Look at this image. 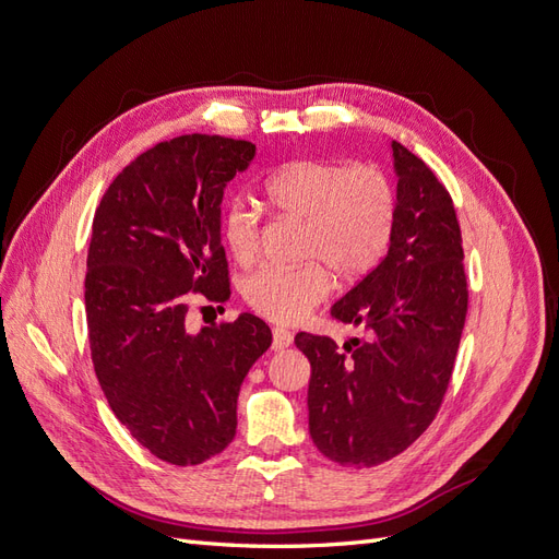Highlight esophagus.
Listing matches in <instances>:
<instances>
[{"label":"esophagus","instance_id":"34e87169","mask_svg":"<svg viewBox=\"0 0 559 559\" xmlns=\"http://www.w3.org/2000/svg\"><path fill=\"white\" fill-rule=\"evenodd\" d=\"M294 343V333L292 331H286V329H282V326H275L273 329V349H277V352H282V349H286Z\"/></svg>","mask_w":559,"mask_h":559}]
</instances>
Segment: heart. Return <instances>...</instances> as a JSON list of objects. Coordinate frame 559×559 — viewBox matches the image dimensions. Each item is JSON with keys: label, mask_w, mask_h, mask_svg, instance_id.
<instances>
[{"label": "heart", "mask_w": 559, "mask_h": 559, "mask_svg": "<svg viewBox=\"0 0 559 559\" xmlns=\"http://www.w3.org/2000/svg\"><path fill=\"white\" fill-rule=\"evenodd\" d=\"M263 193L277 214L306 222V257L300 267L265 265L249 275L242 294L270 321L296 324L331 292V265L345 280L359 277L384 257L394 233L396 195L376 165L302 158L267 177ZM222 238L240 265L257 261L261 218L235 200L222 216Z\"/></svg>", "instance_id": "heart-1"}]
</instances>
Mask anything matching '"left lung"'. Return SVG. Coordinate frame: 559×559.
<instances>
[{
    "instance_id": "obj_1",
    "label": "left lung",
    "mask_w": 559,
    "mask_h": 559,
    "mask_svg": "<svg viewBox=\"0 0 559 559\" xmlns=\"http://www.w3.org/2000/svg\"><path fill=\"white\" fill-rule=\"evenodd\" d=\"M396 218L386 257L331 308L368 337L337 347L298 333L312 376L310 436L343 466H376L413 445L452 378L468 308L464 249L452 198L425 160L392 142Z\"/></svg>"
}]
</instances>
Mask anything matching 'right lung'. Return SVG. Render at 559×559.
Listing matches in <instances>:
<instances>
[{"mask_svg": "<svg viewBox=\"0 0 559 559\" xmlns=\"http://www.w3.org/2000/svg\"><path fill=\"white\" fill-rule=\"evenodd\" d=\"M257 146L181 134L134 158L93 218L86 321L95 376L118 421L158 460L193 466L235 436L249 368L273 343L263 319L186 329L189 292L226 300L222 200Z\"/></svg>", "mask_w": 559, "mask_h": 559, "instance_id": "1", "label": "right lung"}]
</instances>
